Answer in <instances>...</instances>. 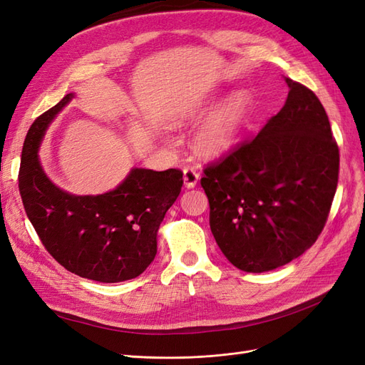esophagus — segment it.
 <instances>
[{
  "label": "esophagus",
  "instance_id": "esophagus-1",
  "mask_svg": "<svg viewBox=\"0 0 365 365\" xmlns=\"http://www.w3.org/2000/svg\"><path fill=\"white\" fill-rule=\"evenodd\" d=\"M184 175V185L187 189H193V187L197 184V180H200V172L193 168H185L182 170Z\"/></svg>",
  "mask_w": 365,
  "mask_h": 365
}]
</instances>
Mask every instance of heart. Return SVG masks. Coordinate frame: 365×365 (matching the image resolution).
Returning <instances> with one entry per match:
<instances>
[{
    "label": "heart",
    "mask_w": 365,
    "mask_h": 365,
    "mask_svg": "<svg viewBox=\"0 0 365 365\" xmlns=\"http://www.w3.org/2000/svg\"><path fill=\"white\" fill-rule=\"evenodd\" d=\"M252 109V97L248 91L240 90L230 96L195 134V149L207 158H217L233 149L244 132ZM207 111L204 103L190 102L176 108L170 114L173 126H182L200 118ZM163 135H165L163 132Z\"/></svg>",
    "instance_id": "1"
}]
</instances>
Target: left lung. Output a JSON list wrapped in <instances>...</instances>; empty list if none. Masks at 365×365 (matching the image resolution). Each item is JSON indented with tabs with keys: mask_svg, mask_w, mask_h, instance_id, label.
I'll return each mask as SVG.
<instances>
[{
	"mask_svg": "<svg viewBox=\"0 0 365 365\" xmlns=\"http://www.w3.org/2000/svg\"><path fill=\"white\" fill-rule=\"evenodd\" d=\"M284 81L279 114L201 180L216 244L245 272L272 271L311 248L336 192L339 150L324 108L309 88Z\"/></svg>",
	"mask_w": 365,
	"mask_h": 365,
	"instance_id": "left-lung-1",
	"label": "left lung"
}]
</instances>
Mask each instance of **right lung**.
I'll use <instances>...</instances> for the list:
<instances>
[{
    "instance_id": "add662e5",
    "label": "right lung",
    "mask_w": 365,
    "mask_h": 365,
    "mask_svg": "<svg viewBox=\"0 0 365 365\" xmlns=\"http://www.w3.org/2000/svg\"><path fill=\"white\" fill-rule=\"evenodd\" d=\"M74 93L39 115L24 140L19 193L31 225L65 269L102 283L135 279L157 256V236L165 212L180 196L182 172L130 169L114 190L73 195L54 184L38 150L51 121Z\"/></svg>"
}]
</instances>
